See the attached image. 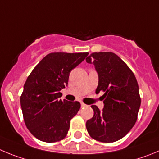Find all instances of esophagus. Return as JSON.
I'll use <instances>...</instances> for the list:
<instances>
[{
  "label": "esophagus",
  "instance_id": "1",
  "mask_svg": "<svg viewBox=\"0 0 159 159\" xmlns=\"http://www.w3.org/2000/svg\"><path fill=\"white\" fill-rule=\"evenodd\" d=\"M81 107H85V106H86V104H84V103H83V102H81Z\"/></svg>",
  "mask_w": 159,
  "mask_h": 159
}]
</instances>
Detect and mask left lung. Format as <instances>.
I'll return each mask as SVG.
<instances>
[{
    "label": "left lung",
    "mask_w": 159,
    "mask_h": 159,
    "mask_svg": "<svg viewBox=\"0 0 159 159\" xmlns=\"http://www.w3.org/2000/svg\"><path fill=\"white\" fill-rule=\"evenodd\" d=\"M99 82L96 93L104 92V108L92 105L94 115L86 122L89 135L102 143H113L125 136L137 120L141 98L137 80L128 65L112 52L92 53Z\"/></svg>",
    "instance_id": "1"
}]
</instances>
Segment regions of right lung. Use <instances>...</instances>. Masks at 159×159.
<instances>
[{"label":"right lung","mask_w":159,"mask_h":159,"mask_svg":"<svg viewBox=\"0 0 159 159\" xmlns=\"http://www.w3.org/2000/svg\"><path fill=\"white\" fill-rule=\"evenodd\" d=\"M89 55L55 52L46 55L24 83L20 105L26 127L38 139L58 142L67 135L71 119L81 108L78 101L60 99L70 71Z\"/></svg>","instance_id":"add662e5"}]
</instances>
